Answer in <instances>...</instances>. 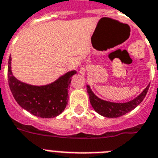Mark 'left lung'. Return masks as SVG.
Returning a JSON list of instances; mask_svg holds the SVG:
<instances>
[{"mask_svg":"<svg viewBox=\"0 0 158 158\" xmlns=\"http://www.w3.org/2000/svg\"><path fill=\"white\" fill-rule=\"evenodd\" d=\"M87 92H88L89 101L91 106H93L94 110L99 114L107 118H117L127 114L135 109L141 102L144 100L145 95L149 88V85L142 91V93L135 97L134 99L128 101L127 102H113L106 101L101 99L100 98L94 94L90 86L87 85Z\"/></svg>","mask_w":158,"mask_h":158,"instance_id":"obj_1","label":"left lung"}]
</instances>
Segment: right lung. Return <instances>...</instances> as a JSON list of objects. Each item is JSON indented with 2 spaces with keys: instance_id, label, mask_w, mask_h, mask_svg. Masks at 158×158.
Here are the masks:
<instances>
[{
  "instance_id": "add662e5",
  "label": "right lung",
  "mask_w": 158,
  "mask_h": 158,
  "mask_svg": "<svg viewBox=\"0 0 158 158\" xmlns=\"http://www.w3.org/2000/svg\"><path fill=\"white\" fill-rule=\"evenodd\" d=\"M10 56L8 64V81L14 99L24 110L40 118H54L60 114L69 102L68 89L72 77L77 74L73 70L60 76L50 84L33 85L20 81L13 75Z\"/></svg>"
}]
</instances>
